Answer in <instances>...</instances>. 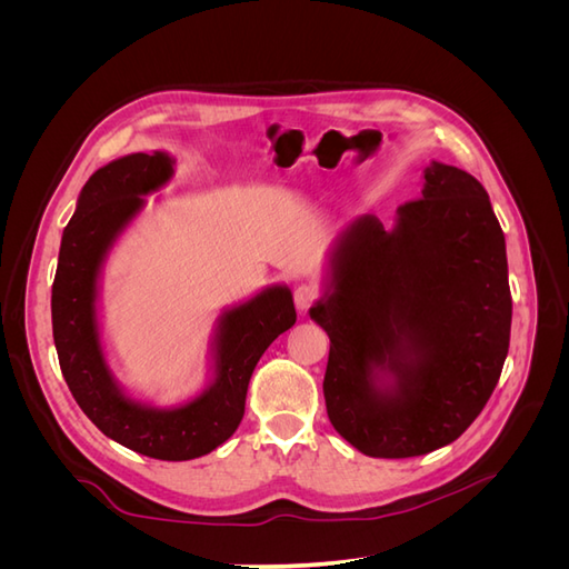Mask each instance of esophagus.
I'll list each match as a JSON object with an SVG mask.
<instances>
[{"instance_id": "1", "label": "esophagus", "mask_w": 569, "mask_h": 569, "mask_svg": "<svg viewBox=\"0 0 569 569\" xmlns=\"http://www.w3.org/2000/svg\"><path fill=\"white\" fill-rule=\"evenodd\" d=\"M320 297V291L316 284H299L297 291H295V303L299 311H308L311 308V303Z\"/></svg>"}]
</instances>
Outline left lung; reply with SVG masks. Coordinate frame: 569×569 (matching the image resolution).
Listing matches in <instances>:
<instances>
[{
	"instance_id": "left-lung-1",
	"label": "left lung",
	"mask_w": 569,
	"mask_h": 569,
	"mask_svg": "<svg viewBox=\"0 0 569 569\" xmlns=\"http://www.w3.org/2000/svg\"><path fill=\"white\" fill-rule=\"evenodd\" d=\"M311 318L330 337L325 406L372 458H412L456 441L501 377L512 299L506 237L487 189L432 161L422 199L360 216L330 249Z\"/></svg>"
}]
</instances>
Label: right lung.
<instances>
[{"mask_svg": "<svg viewBox=\"0 0 569 569\" xmlns=\"http://www.w3.org/2000/svg\"><path fill=\"white\" fill-rule=\"evenodd\" d=\"M166 151L128 153L84 182L61 237L51 284V330L63 380L73 399L109 439L157 460H192L226 443L244 418L247 389L258 358L297 322L284 284L258 291L216 320L211 380L180 406L132 399L113 377L99 330V280L109 251L144 209V194L173 178Z\"/></svg>", "mask_w": 569, "mask_h": 569, "instance_id": "add662e5", "label": "right lung"}]
</instances>
